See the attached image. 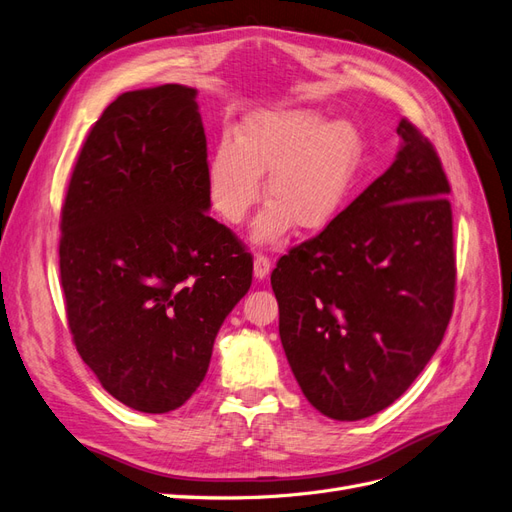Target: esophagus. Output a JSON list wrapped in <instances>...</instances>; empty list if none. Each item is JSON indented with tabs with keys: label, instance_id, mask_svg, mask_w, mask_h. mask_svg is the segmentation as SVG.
<instances>
[{
	"label": "esophagus",
	"instance_id": "34e87169",
	"mask_svg": "<svg viewBox=\"0 0 512 512\" xmlns=\"http://www.w3.org/2000/svg\"><path fill=\"white\" fill-rule=\"evenodd\" d=\"M253 270H255V276L257 279H266V276L270 274L272 270V261L268 255H255V264H253Z\"/></svg>",
	"mask_w": 512,
	"mask_h": 512
}]
</instances>
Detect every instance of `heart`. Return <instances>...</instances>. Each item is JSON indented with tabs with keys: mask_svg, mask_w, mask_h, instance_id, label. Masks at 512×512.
Wrapping results in <instances>:
<instances>
[{
	"mask_svg": "<svg viewBox=\"0 0 512 512\" xmlns=\"http://www.w3.org/2000/svg\"><path fill=\"white\" fill-rule=\"evenodd\" d=\"M362 160L360 130L347 120L328 122L315 109L261 111L248 118L236 139L216 143L208 163L214 212L240 225L261 199L268 173V208L253 238L281 240L291 223L302 233L328 227L343 210Z\"/></svg>",
	"mask_w": 512,
	"mask_h": 512,
	"instance_id": "1",
	"label": "heart"
}]
</instances>
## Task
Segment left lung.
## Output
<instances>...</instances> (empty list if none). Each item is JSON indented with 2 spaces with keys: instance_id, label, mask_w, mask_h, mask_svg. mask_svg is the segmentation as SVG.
<instances>
[{
  "instance_id": "obj_1",
  "label": "left lung",
  "mask_w": 512,
  "mask_h": 512,
  "mask_svg": "<svg viewBox=\"0 0 512 512\" xmlns=\"http://www.w3.org/2000/svg\"><path fill=\"white\" fill-rule=\"evenodd\" d=\"M386 173L276 261L279 334L309 403L334 420L386 410L440 347L455 306L450 184L433 143L401 120Z\"/></svg>"
}]
</instances>
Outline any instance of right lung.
<instances>
[{
  "instance_id": "add662e5",
  "label": "right lung",
  "mask_w": 512,
  "mask_h": 512,
  "mask_svg": "<svg viewBox=\"0 0 512 512\" xmlns=\"http://www.w3.org/2000/svg\"><path fill=\"white\" fill-rule=\"evenodd\" d=\"M197 90L124 92L87 135L62 206L60 276L72 341L111 397L178 410L253 283V257L206 214Z\"/></svg>"
}]
</instances>
